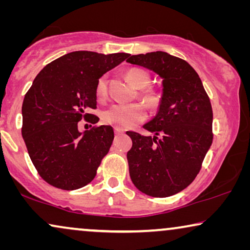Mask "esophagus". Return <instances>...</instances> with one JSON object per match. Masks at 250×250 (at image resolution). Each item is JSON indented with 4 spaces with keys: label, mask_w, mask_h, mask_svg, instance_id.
Returning a JSON list of instances; mask_svg holds the SVG:
<instances>
[{
    "label": "esophagus",
    "mask_w": 250,
    "mask_h": 250,
    "mask_svg": "<svg viewBox=\"0 0 250 250\" xmlns=\"http://www.w3.org/2000/svg\"><path fill=\"white\" fill-rule=\"evenodd\" d=\"M123 133H124V131H123V129H121V128H115V134H116V135H121V134H123Z\"/></svg>",
    "instance_id": "obj_1"
}]
</instances>
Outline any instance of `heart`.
Listing matches in <instances>:
<instances>
[{
	"instance_id": "obj_1",
	"label": "heart",
	"mask_w": 250,
	"mask_h": 250,
	"mask_svg": "<svg viewBox=\"0 0 250 250\" xmlns=\"http://www.w3.org/2000/svg\"><path fill=\"white\" fill-rule=\"evenodd\" d=\"M125 76L135 87L143 88L150 83L149 74L143 69L139 68H132L125 73ZM95 94L99 100H104L107 94V78L102 76L99 78L97 87H95ZM141 97L146 104L157 105L159 102V97L155 91L152 90H141L140 92ZM146 117V109L140 104H116L105 109L102 112V122L107 125H111L116 128L126 129L142 122Z\"/></svg>"
}]
</instances>
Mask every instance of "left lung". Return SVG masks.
Masks as SVG:
<instances>
[{"label": "left lung", "instance_id": "1", "mask_svg": "<svg viewBox=\"0 0 250 250\" xmlns=\"http://www.w3.org/2000/svg\"><path fill=\"white\" fill-rule=\"evenodd\" d=\"M128 63L155 71L163 80L158 111L143 128L128 132L129 176L141 192L173 196L192 183L213 142V110L199 75L186 60L156 51L131 56Z\"/></svg>", "mask_w": 250, "mask_h": 250}]
</instances>
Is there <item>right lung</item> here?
<instances>
[{"instance_id":"right-lung-1","label":"right lung","mask_w":250,"mask_h":250,"mask_svg":"<svg viewBox=\"0 0 250 250\" xmlns=\"http://www.w3.org/2000/svg\"><path fill=\"white\" fill-rule=\"evenodd\" d=\"M128 56L75 51L46 64L34 80L22 102L21 134L34 166L51 186L76 190L97 175L114 129L101 125L80 132L77 124L83 118L98 123L87 110L97 108L99 78Z\"/></svg>"}]
</instances>
